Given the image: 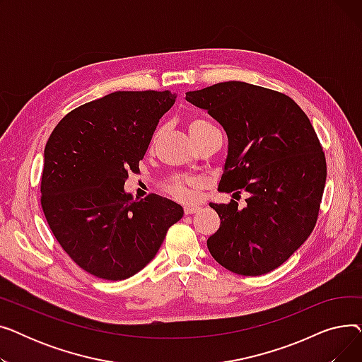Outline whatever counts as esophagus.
Wrapping results in <instances>:
<instances>
[{"label":"esophagus","instance_id":"1","mask_svg":"<svg viewBox=\"0 0 362 362\" xmlns=\"http://www.w3.org/2000/svg\"><path fill=\"white\" fill-rule=\"evenodd\" d=\"M199 208H201L199 205H185L183 210H185V214H195Z\"/></svg>","mask_w":362,"mask_h":362}]
</instances>
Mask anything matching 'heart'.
<instances>
[{
    "mask_svg": "<svg viewBox=\"0 0 362 362\" xmlns=\"http://www.w3.org/2000/svg\"><path fill=\"white\" fill-rule=\"evenodd\" d=\"M213 126L210 122L202 119V117H197L191 122V124H189V132H197V130H201V129H205V127H210ZM198 186L197 182L194 180H187V182H183V180H179V179H171L170 182L165 183V191L179 201H191L194 199L195 197V187Z\"/></svg>",
    "mask_w": 362,
    "mask_h": 362,
    "instance_id": "b5f03b06",
    "label": "heart"
}]
</instances>
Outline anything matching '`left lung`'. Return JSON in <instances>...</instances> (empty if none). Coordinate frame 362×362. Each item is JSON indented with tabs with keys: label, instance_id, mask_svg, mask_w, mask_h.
<instances>
[{
	"label": "left lung",
	"instance_id": "8db88e82",
	"mask_svg": "<svg viewBox=\"0 0 362 362\" xmlns=\"http://www.w3.org/2000/svg\"><path fill=\"white\" fill-rule=\"evenodd\" d=\"M229 138L220 192H248L246 206L210 204L220 217L206 246L224 269L261 276L286 261L314 230L327 165L317 133L300 107L281 92L221 82L186 92Z\"/></svg>",
	"mask_w": 362,
	"mask_h": 362
}]
</instances>
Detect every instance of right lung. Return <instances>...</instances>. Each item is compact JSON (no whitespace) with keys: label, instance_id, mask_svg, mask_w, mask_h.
I'll list each match as a JSON object with an SVG mask.
<instances>
[{"label":"right lung","instance_id":"1","mask_svg":"<svg viewBox=\"0 0 362 362\" xmlns=\"http://www.w3.org/2000/svg\"><path fill=\"white\" fill-rule=\"evenodd\" d=\"M176 97L117 90L89 101L55 126L44 151L41 206L55 239L89 274L124 280L156 257L183 208L156 194H124L154 130Z\"/></svg>","mask_w":362,"mask_h":362}]
</instances>
